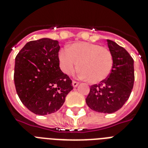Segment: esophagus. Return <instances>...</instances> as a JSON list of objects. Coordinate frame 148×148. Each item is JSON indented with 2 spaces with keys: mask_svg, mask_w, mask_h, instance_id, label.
<instances>
[{
  "mask_svg": "<svg viewBox=\"0 0 148 148\" xmlns=\"http://www.w3.org/2000/svg\"><path fill=\"white\" fill-rule=\"evenodd\" d=\"M78 84L79 83L77 82V81H75V80L73 81V86H74V87H76V86H78Z\"/></svg>",
  "mask_w": 148,
  "mask_h": 148,
  "instance_id": "1",
  "label": "esophagus"
}]
</instances>
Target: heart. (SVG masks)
<instances>
[{
	"label": "heart",
	"mask_w": 148,
	"mask_h": 148,
	"mask_svg": "<svg viewBox=\"0 0 148 148\" xmlns=\"http://www.w3.org/2000/svg\"><path fill=\"white\" fill-rule=\"evenodd\" d=\"M62 70L71 74L77 67L81 76L89 83H99L105 80L112 73L113 56L109 49L100 44L81 42L68 47L59 53Z\"/></svg>",
	"instance_id": "1"
}]
</instances>
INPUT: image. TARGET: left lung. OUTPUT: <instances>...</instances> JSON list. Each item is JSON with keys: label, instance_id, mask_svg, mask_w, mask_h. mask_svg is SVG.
<instances>
[{"label": "left lung", "instance_id": "1", "mask_svg": "<svg viewBox=\"0 0 148 148\" xmlns=\"http://www.w3.org/2000/svg\"><path fill=\"white\" fill-rule=\"evenodd\" d=\"M113 56L110 75L98 84L90 86L86 102L90 109L101 113H114L123 107L130 96L134 83L133 59L125 48L108 40Z\"/></svg>", "mask_w": 148, "mask_h": 148}]
</instances>
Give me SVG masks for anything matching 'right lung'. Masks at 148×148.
<instances>
[{
  "label": "right lung",
  "mask_w": 148,
  "mask_h": 148,
  "mask_svg": "<svg viewBox=\"0 0 148 148\" xmlns=\"http://www.w3.org/2000/svg\"><path fill=\"white\" fill-rule=\"evenodd\" d=\"M58 41L44 38L28 42L15 57L14 81L23 104L38 115L60 109L73 89L59 67Z\"/></svg>",
  "instance_id": "obj_1"
}]
</instances>
